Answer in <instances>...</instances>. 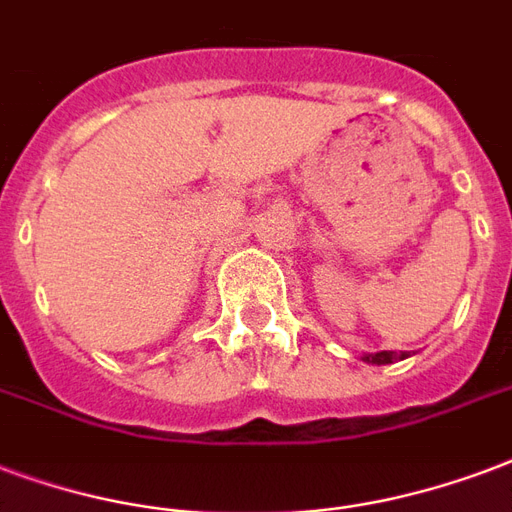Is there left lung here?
Listing matches in <instances>:
<instances>
[{
	"mask_svg": "<svg viewBox=\"0 0 512 512\" xmlns=\"http://www.w3.org/2000/svg\"><path fill=\"white\" fill-rule=\"evenodd\" d=\"M408 354H397V351H376V354H365L362 360L370 362V365H389L395 360H405Z\"/></svg>",
	"mask_w": 512,
	"mask_h": 512,
	"instance_id": "obj_1",
	"label": "left lung"
}]
</instances>
